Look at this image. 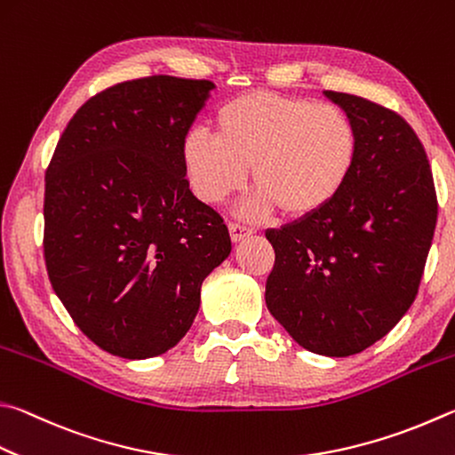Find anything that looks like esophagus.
Instances as JSON below:
<instances>
[{
    "mask_svg": "<svg viewBox=\"0 0 455 455\" xmlns=\"http://www.w3.org/2000/svg\"><path fill=\"white\" fill-rule=\"evenodd\" d=\"M228 230H230V238H233V243H241L252 235V230L249 227L238 225V222H228Z\"/></svg>",
    "mask_w": 455,
    "mask_h": 455,
    "instance_id": "1",
    "label": "esophagus"
}]
</instances>
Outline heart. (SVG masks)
<instances>
[{"instance_id": "b5f03b06", "label": "heart", "mask_w": 455, "mask_h": 455, "mask_svg": "<svg viewBox=\"0 0 455 455\" xmlns=\"http://www.w3.org/2000/svg\"><path fill=\"white\" fill-rule=\"evenodd\" d=\"M217 137L188 131L180 156L188 185L217 204L241 191L252 169V217L276 209L292 220L324 212L344 193L360 155L356 123L340 107L254 91L230 99L214 117Z\"/></svg>"}]
</instances>
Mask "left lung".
<instances>
[{
	"mask_svg": "<svg viewBox=\"0 0 455 455\" xmlns=\"http://www.w3.org/2000/svg\"><path fill=\"white\" fill-rule=\"evenodd\" d=\"M356 123L360 155L332 206L267 230L276 252L267 307L304 350L346 358L370 348L414 302L437 201L422 143L366 99L324 91Z\"/></svg>",
	"mask_w": 455,
	"mask_h": 455,
	"instance_id": "obj_1",
	"label": "left lung"
}]
</instances>
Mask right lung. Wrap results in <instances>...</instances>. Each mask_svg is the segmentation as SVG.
Instances as JSON below:
<instances>
[{
	"label": "right lung",
	"mask_w": 455,
	"mask_h": 455,
	"mask_svg": "<svg viewBox=\"0 0 455 455\" xmlns=\"http://www.w3.org/2000/svg\"><path fill=\"white\" fill-rule=\"evenodd\" d=\"M214 85L153 76L91 97L45 172L44 252L63 307L113 356L183 340L203 280L230 254L220 214L188 188L187 131Z\"/></svg>",
	"instance_id": "obj_1"
}]
</instances>
